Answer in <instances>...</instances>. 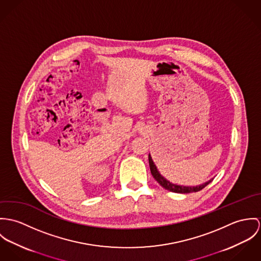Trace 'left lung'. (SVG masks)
<instances>
[{
  "instance_id": "8db88e82",
  "label": "left lung",
  "mask_w": 261,
  "mask_h": 261,
  "mask_svg": "<svg viewBox=\"0 0 261 261\" xmlns=\"http://www.w3.org/2000/svg\"><path fill=\"white\" fill-rule=\"evenodd\" d=\"M149 166H150V170H151V174L154 177V179L166 190L171 191V192H175V193H191V192H198L200 190H202L205 186H207L212 180H209L208 182L204 183L202 185L199 186H195V187H191V186H180V185H176V184H172L171 182H169L168 180H166L161 174L158 172L155 164L152 161V158L149 154Z\"/></svg>"
}]
</instances>
